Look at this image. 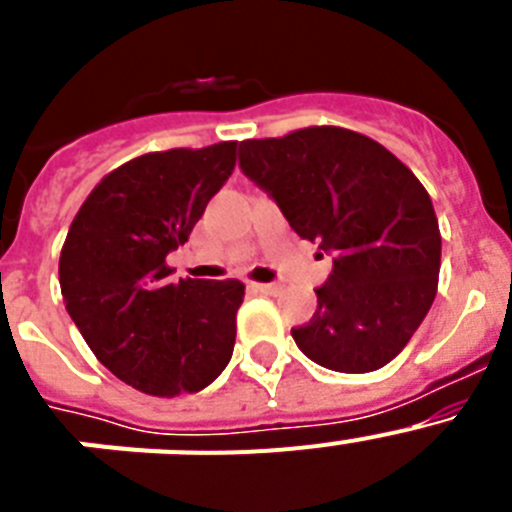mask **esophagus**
<instances>
[{"label":"esophagus","mask_w":512,"mask_h":512,"mask_svg":"<svg viewBox=\"0 0 512 512\" xmlns=\"http://www.w3.org/2000/svg\"><path fill=\"white\" fill-rule=\"evenodd\" d=\"M251 289H253V292H259V295H279V292H282V284H261V282H253Z\"/></svg>","instance_id":"34e87169"}]
</instances>
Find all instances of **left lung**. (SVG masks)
Wrapping results in <instances>:
<instances>
[{
    "label": "left lung",
    "mask_w": 512,
    "mask_h": 512,
    "mask_svg": "<svg viewBox=\"0 0 512 512\" xmlns=\"http://www.w3.org/2000/svg\"><path fill=\"white\" fill-rule=\"evenodd\" d=\"M241 169L300 238L333 253L318 310L292 328L302 354L343 374L390 364L431 310L441 269L438 217L418 176L336 125L243 140Z\"/></svg>",
    "instance_id": "8db88e82"
}]
</instances>
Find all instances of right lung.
<instances>
[{"label":"right lung","instance_id":"1","mask_svg":"<svg viewBox=\"0 0 512 512\" xmlns=\"http://www.w3.org/2000/svg\"><path fill=\"white\" fill-rule=\"evenodd\" d=\"M235 140L143 153L117 166L76 212L58 261L71 320L117 379L156 397L220 377L235 343L238 279L169 282L166 256L235 169Z\"/></svg>","mask_w":512,"mask_h":512}]
</instances>
